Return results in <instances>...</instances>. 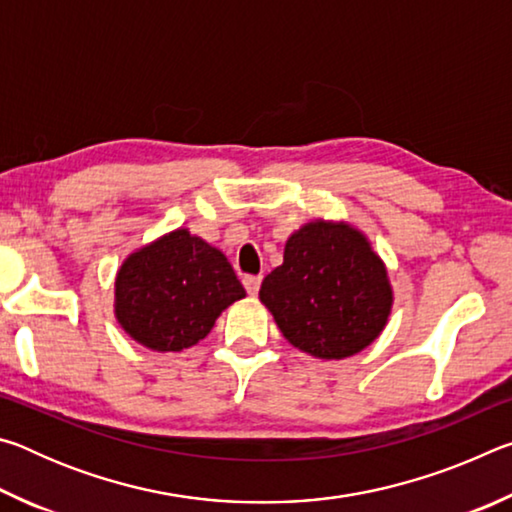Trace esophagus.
Returning <instances> with one entry per match:
<instances>
[{
  "label": "esophagus",
  "mask_w": 512,
  "mask_h": 512,
  "mask_svg": "<svg viewBox=\"0 0 512 512\" xmlns=\"http://www.w3.org/2000/svg\"><path fill=\"white\" fill-rule=\"evenodd\" d=\"M244 287H246V291L250 293V296H255V293L259 291V287H262V277H259V275H246L244 277Z\"/></svg>",
  "instance_id": "1"
}]
</instances>
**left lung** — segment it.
Wrapping results in <instances>:
<instances>
[{
	"instance_id": "1",
	"label": "left lung",
	"mask_w": 512,
	"mask_h": 512,
	"mask_svg": "<svg viewBox=\"0 0 512 512\" xmlns=\"http://www.w3.org/2000/svg\"><path fill=\"white\" fill-rule=\"evenodd\" d=\"M259 300L293 348L318 359L361 352L386 327L393 289L368 237L350 223L311 221L293 232Z\"/></svg>"
}]
</instances>
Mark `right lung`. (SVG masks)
I'll list each match as a JSON object with an SVG mask.
<instances>
[{
	"label": "right lung",
	"mask_w": 512,
	"mask_h": 512,
	"mask_svg": "<svg viewBox=\"0 0 512 512\" xmlns=\"http://www.w3.org/2000/svg\"><path fill=\"white\" fill-rule=\"evenodd\" d=\"M244 296L221 250L178 228L124 259L115 316L144 348L180 352L205 339L221 311Z\"/></svg>",
	"instance_id": "add662e5"
}]
</instances>
